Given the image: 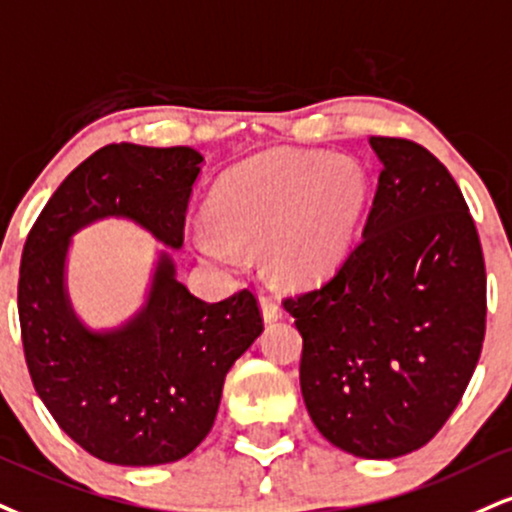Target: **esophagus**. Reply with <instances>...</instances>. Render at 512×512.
Instances as JSON below:
<instances>
[{
  "label": "esophagus",
  "mask_w": 512,
  "mask_h": 512,
  "mask_svg": "<svg viewBox=\"0 0 512 512\" xmlns=\"http://www.w3.org/2000/svg\"><path fill=\"white\" fill-rule=\"evenodd\" d=\"M260 307H262L264 322H276V319L283 317V310H281L279 300H276L274 295L262 293V295H260Z\"/></svg>",
  "instance_id": "obj_1"
}]
</instances>
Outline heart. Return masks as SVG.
Segmentation results:
<instances>
[{
	"label": "heart",
	"instance_id": "b5f03b06",
	"mask_svg": "<svg viewBox=\"0 0 512 512\" xmlns=\"http://www.w3.org/2000/svg\"><path fill=\"white\" fill-rule=\"evenodd\" d=\"M369 181L357 159L315 150H269L233 166L214 183L209 224L193 243L207 260L267 248L269 269L307 283L346 255L365 209Z\"/></svg>",
	"mask_w": 512,
	"mask_h": 512
}]
</instances>
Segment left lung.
Returning <instances> with one entry per match:
<instances>
[{"instance_id": "8db88e82", "label": "left lung", "mask_w": 512, "mask_h": 512, "mask_svg": "<svg viewBox=\"0 0 512 512\" xmlns=\"http://www.w3.org/2000/svg\"><path fill=\"white\" fill-rule=\"evenodd\" d=\"M381 162L360 243L283 300L303 336L300 389L326 441L357 458L422 448L470 384L486 329L482 243L448 169L372 135Z\"/></svg>"}]
</instances>
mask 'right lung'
<instances>
[{
  "label": "right lung",
  "mask_w": 512,
  "mask_h": 512,
  "mask_svg": "<svg viewBox=\"0 0 512 512\" xmlns=\"http://www.w3.org/2000/svg\"><path fill=\"white\" fill-rule=\"evenodd\" d=\"M205 162L193 147L107 145L78 164L28 233L18 276L23 353L35 391L90 455L164 465L200 446L217 417L226 372L262 334L248 288L205 303L176 279L190 193ZM131 218L167 250L146 305L116 330L79 322L65 291L70 238L92 220Z\"/></svg>",
  "instance_id": "right-lung-1"
}]
</instances>
